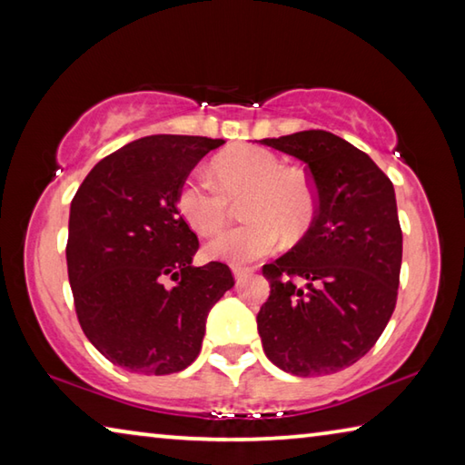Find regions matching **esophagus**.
<instances>
[{
	"instance_id": "obj_1",
	"label": "esophagus",
	"mask_w": 465,
	"mask_h": 465,
	"mask_svg": "<svg viewBox=\"0 0 465 465\" xmlns=\"http://www.w3.org/2000/svg\"><path fill=\"white\" fill-rule=\"evenodd\" d=\"M254 272V269H252V266H238L235 264L233 266V277H235V281H243L246 277H250V274Z\"/></svg>"
}]
</instances>
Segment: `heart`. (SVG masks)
<instances>
[{"label":"heart","instance_id":"1","mask_svg":"<svg viewBox=\"0 0 465 465\" xmlns=\"http://www.w3.org/2000/svg\"><path fill=\"white\" fill-rule=\"evenodd\" d=\"M217 184L191 174L178 188L184 222L201 235H215L232 217V201H246V225L219 235L207 246L215 261L254 262L279 246L281 233L295 240L310 230L318 211V191L303 170L285 168L279 155L256 145L227 149L215 157Z\"/></svg>","mask_w":465,"mask_h":465}]
</instances>
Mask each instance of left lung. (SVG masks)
<instances>
[{"label":"left lung","mask_w":465,"mask_h":465,"mask_svg":"<svg viewBox=\"0 0 465 465\" xmlns=\"http://www.w3.org/2000/svg\"><path fill=\"white\" fill-rule=\"evenodd\" d=\"M262 143L302 160L318 191L308 233L262 266L271 282L256 316L262 349L287 373H336L371 351L396 308L402 230L391 180L328 131Z\"/></svg>","instance_id":"obj_1"}]
</instances>
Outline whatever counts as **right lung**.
<instances>
[{
	"mask_svg": "<svg viewBox=\"0 0 465 465\" xmlns=\"http://www.w3.org/2000/svg\"><path fill=\"white\" fill-rule=\"evenodd\" d=\"M223 139L152 135L100 160L69 213L67 274L77 322L110 363L170 375L199 357L209 310L233 287L223 262L193 266L199 238L176 194Z\"/></svg>",
	"mask_w": 465,
	"mask_h": 465,
	"instance_id": "right-lung-1",
	"label": "right lung"
}]
</instances>
